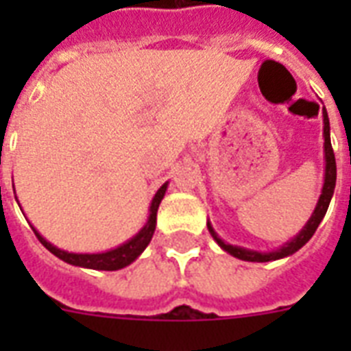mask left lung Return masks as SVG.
<instances>
[{"instance_id": "left-lung-1", "label": "left lung", "mask_w": 351, "mask_h": 351, "mask_svg": "<svg viewBox=\"0 0 351 351\" xmlns=\"http://www.w3.org/2000/svg\"><path fill=\"white\" fill-rule=\"evenodd\" d=\"M322 117H324V154H326V176H324V187H322V195L319 198V204H317L315 211L311 215V219L308 220V224L302 231H300L297 237H295L291 242L280 247V250L273 251V253H256V251L242 250V247H237V245H230L222 242V240L215 234L213 228L208 226L209 233L213 234L215 240L219 242V245L222 250H226L228 253H231L233 256L240 258V261H250V262H269L277 261V258H282V256H288L295 251H299L302 245L308 242V240L313 237V233L317 231L321 220L324 219V215L328 211V206H330V200L333 197V189H335V180H337V164H335V154H333L332 142H330V120H328L326 109H322Z\"/></svg>"}]
</instances>
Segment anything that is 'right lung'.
Masks as SVG:
<instances>
[{
	"instance_id": "obj_1",
	"label": "right lung",
	"mask_w": 351,
	"mask_h": 351,
	"mask_svg": "<svg viewBox=\"0 0 351 351\" xmlns=\"http://www.w3.org/2000/svg\"><path fill=\"white\" fill-rule=\"evenodd\" d=\"M165 189H167V184L160 187L158 193L154 195L153 204H151V215H149L147 224L143 226V230L131 239L125 244H121L117 250L107 251V253H96V255H78V253H67V251H62L54 247L51 242H47L43 237H41L38 231L34 230L36 237L40 240L41 244L45 245L47 250L51 251L52 255H56L58 258L73 264V266H82V267H90V269H104V271H114V269H121V267L129 266L134 258H136L140 253H142L147 244L153 239L154 228H156V211H158V206L162 202V198L165 195Z\"/></svg>"
}]
</instances>
